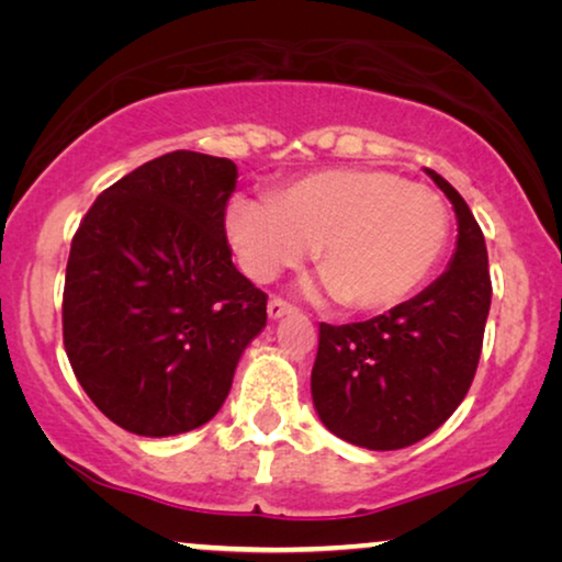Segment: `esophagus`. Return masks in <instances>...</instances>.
I'll use <instances>...</instances> for the list:
<instances>
[{
    "label": "esophagus",
    "mask_w": 562,
    "mask_h": 562,
    "mask_svg": "<svg viewBox=\"0 0 562 562\" xmlns=\"http://www.w3.org/2000/svg\"><path fill=\"white\" fill-rule=\"evenodd\" d=\"M294 312V306H291L289 302H283L281 296H273L271 302H268V317L271 319H281L283 314H291Z\"/></svg>",
    "instance_id": "1"
}]
</instances>
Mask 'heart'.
<instances>
[{
	"label": "heart",
	"instance_id": "heart-1",
	"mask_svg": "<svg viewBox=\"0 0 562 562\" xmlns=\"http://www.w3.org/2000/svg\"><path fill=\"white\" fill-rule=\"evenodd\" d=\"M225 225L252 281H273L314 245L329 294L350 310L383 312L432 276L452 222L445 199L425 183L383 168H327L273 199H233Z\"/></svg>",
	"mask_w": 562,
	"mask_h": 562
}]
</instances>
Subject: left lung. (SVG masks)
<instances>
[{
	"mask_svg": "<svg viewBox=\"0 0 562 562\" xmlns=\"http://www.w3.org/2000/svg\"><path fill=\"white\" fill-rule=\"evenodd\" d=\"M458 214L450 268L389 314L319 325L312 398L322 425L358 448L398 450L432 435L471 389L491 306L486 240L465 199L427 171Z\"/></svg>",
	"mask_w": 562,
	"mask_h": 562,
	"instance_id": "left-lung-1",
	"label": "left lung"
}]
</instances>
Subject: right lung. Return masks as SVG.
Listing matches in <instances>:
<instances>
[{
    "mask_svg": "<svg viewBox=\"0 0 562 562\" xmlns=\"http://www.w3.org/2000/svg\"><path fill=\"white\" fill-rule=\"evenodd\" d=\"M237 166L173 150L97 196L71 240L68 363L127 432L181 435L225 404L268 296L233 263L225 233Z\"/></svg>",
    "mask_w": 562,
    "mask_h": 562,
    "instance_id": "add662e5",
    "label": "right lung"
}]
</instances>
